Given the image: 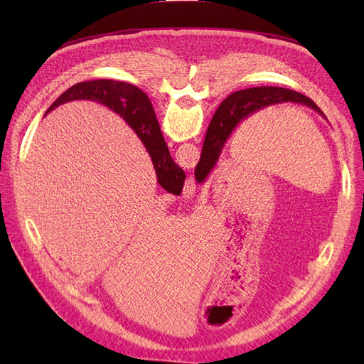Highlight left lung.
I'll return each mask as SVG.
<instances>
[{
  "mask_svg": "<svg viewBox=\"0 0 364 364\" xmlns=\"http://www.w3.org/2000/svg\"><path fill=\"white\" fill-rule=\"evenodd\" d=\"M279 103L305 105L308 107H313L318 114H322L321 109L310 98L301 92L285 90V87L259 86L230 94L218 106L211 124H209L206 130L200 161L194 170L197 182L205 181L206 176L213 171L220 155H222L228 138L241 121L261 111L264 107Z\"/></svg>",
  "mask_w": 364,
  "mask_h": 364,
  "instance_id": "left-lung-1",
  "label": "left lung"
}]
</instances>
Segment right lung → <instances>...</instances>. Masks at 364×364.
I'll return each mask as SVG.
<instances>
[{
	"label": "right lung",
	"instance_id": "add662e5",
	"mask_svg": "<svg viewBox=\"0 0 364 364\" xmlns=\"http://www.w3.org/2000/svg\"><path fill=\"white\" fill-rule=\"evenodd\" d=\"M74 100H92L98 102L109 109H112L126 123L136 132V135L144 142V146L151 158L153 167L156 170L158 183L168 193H181L185 181L183 170L176 164L167 144H165L159 123L153 111L149 97L135 85L118 80H91L80 82L65 91L48 111H53L63 103Z\"/></svg>",
	"mask_w": 364,
	"mask_h": 364
}]
</instances>
